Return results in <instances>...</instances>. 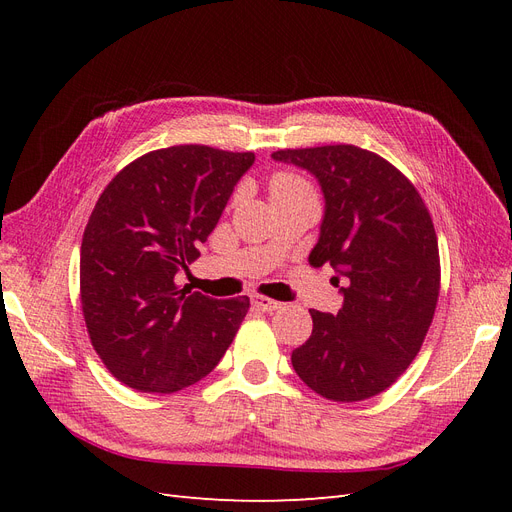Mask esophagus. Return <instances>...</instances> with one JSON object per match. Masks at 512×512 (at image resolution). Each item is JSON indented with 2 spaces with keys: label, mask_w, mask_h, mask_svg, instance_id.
Returning <instances> with one entry per match:
<instances>
[{
  "label": "esophagus",
  "mask_w": 512,
  "mask_h": 512,
  "mask_svg": "<svg viewBox=\"0 0 512 512\" xmlns=\"http://www.w3.org/2000/svg\"><path fill=\"white\" fill-rule=\"evenodd\" d=\"M252 301H254V305L260 309V312H265V314H273L275 309L282 307L280 301H273V299H269V297H262V294H256V297H254Z\"/></svg>",
  "instance_id": "esophagus-1"
}]
</instances>
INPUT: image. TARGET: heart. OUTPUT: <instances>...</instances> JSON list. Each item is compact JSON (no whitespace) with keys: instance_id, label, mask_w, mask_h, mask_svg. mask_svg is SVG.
Returning <instances> with one entry per match:
<instances>
[{"instance_id":"b5f03b06","label":"heart","mask_w":512,"mask_h":512,"mask_svg":"<svg viewBox=\"0 0 512 512\" xmlns=\"http://www.w3.org/2000/svg\"><path fill=\"white\" fill-rule=\"evenodd\" d=\"M271 198L290 196V194H312L309 185L294 173H275L269 181Z\"/></svg>"}]
</instances>
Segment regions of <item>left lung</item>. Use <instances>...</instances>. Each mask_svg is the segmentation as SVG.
<instances>
[{
	"mask_svg": "<svg viewBox=\"0 0 512 512\" xmlns=\"http://www.w3.org/2000/svg\"><path fill=\"white\" fill-rule=\"evenodd\" d=\"M277 162L307 168L324 194L309 265H331L342 309H309L314 329L292 367L314 393L339 404L374 397L421 350L440 294L431 215L412 181L378 153L354 145L280 149Z\"/></svg>",
	"mask_w": 512,
	"mask_h": 512,
	"instance_id": "8db88e82",
	"label": "left lung"
}]
</instances>
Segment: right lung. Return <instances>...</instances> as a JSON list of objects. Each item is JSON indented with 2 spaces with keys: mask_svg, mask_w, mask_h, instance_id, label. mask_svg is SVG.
Returning a JSON list of instances; mask_svg holds the SVG:
<instances>
[{
  "mask_svg": "<svg viewBox=\"0 0 512 512\" xmlns=\"http://www.w3.org/2000/svg\"><path fill=\"white\" fill-rule=\"evenodd\" d=\"M254 153L207 145L149 151L100 194L81 243V305L91 346L134 391L170 395L220 363L250 299L179 286Z\"/></svg>",
  "mask_w": 512,
  "mask_h": 512,
  "instance_id": "add662e5",
  "label": "right lung"
}]
</instances>
